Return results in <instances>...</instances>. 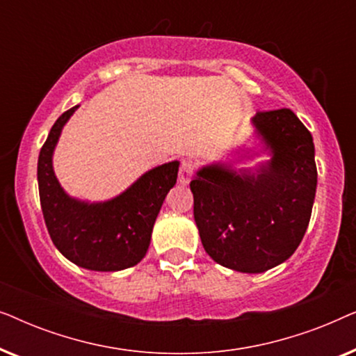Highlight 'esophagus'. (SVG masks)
Wrapping results in <instances>:
<instances>
[{"label": "esophagus", "instance_id": "1", "mask_svg": "<svg viewBox=\"0 0 356 356\" xmlns=\"http://www.w3.org/2000/svg\"><path fill=\"white\" fill-rule=\"evenodd\" d=\"M194 175V163L191 160H183L181 163H179V173H178V181L181 184H188L191 181Z\"/></svg>", "mask_w": 356, "mask_h": 356}]
</instances>
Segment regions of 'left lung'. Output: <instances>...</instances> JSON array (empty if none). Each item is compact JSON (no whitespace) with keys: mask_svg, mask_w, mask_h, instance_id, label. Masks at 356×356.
<instances>
[{"mask_svg":"<svg viewBox=\"0 0 356 356\" xmlns=\"http://www.w3.org/2000/svg\"><path fill=\"white\" fill-rule=\"evenodd\" d=\"M252 124L272 159L256 173L213 163L191 181L202 246L228 269L259 274L282 264L303 240L318 170L313 136L290 108L257 111Z\"/></svg>","mask_w":356,"mask_h":356,"instance_id":"obj_1","label":"left lung"}]
</instances>
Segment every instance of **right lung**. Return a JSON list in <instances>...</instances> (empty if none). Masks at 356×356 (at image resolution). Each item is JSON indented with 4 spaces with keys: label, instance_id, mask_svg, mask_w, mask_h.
Returning a JSON list of instances; mask_svg holds the SVG:
<instances>
[{
    "label": "right lung",
    "instance_id": "1",
    "mask_svg": "<svg viewBox=\"0 0 356 356\" xmlns=\"http://www.w3.org/2000/svg\"><path fill=\"white\" fill-rule=\"evenodd\" d=\"M77 108L65 111L38 155V193L53 245L66 259L89 270L115 272L138 264L150 245L160 207L178 177V162L144 173L123 194L106 202H82L63 191L53 172V150L63 126Z\"/></svg>",
    "mask_w": 356,
    "mask_h": 356
}]
</instances>
